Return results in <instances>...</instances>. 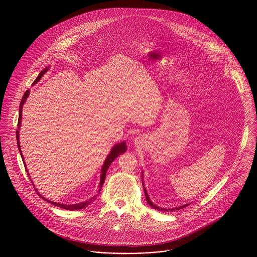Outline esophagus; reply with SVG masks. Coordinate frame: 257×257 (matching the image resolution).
<instances>
[{"label":"esophagus","instance_id":"esophagus-1","mask_svg":"<svg viewBox=\"0 0 257 257\" xmlns=\"http://www.w3.org/2000/svg\"><path fill=\"white\" fill-rule=\"evenodd\" d=\"M135 143H136L137 145H139L141 142H140V140H139V139H137V140H135Z\"/></svg>","mask_w":257,"mask_h":257}]
</instances>
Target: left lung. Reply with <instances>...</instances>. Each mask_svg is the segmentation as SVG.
<instances>
[{"instance_id":"obj_1","label":"left lung","mask_w":257,"mask_h":257,"mask_svg":"<svg viewBox=\"0 0 257 257\" xmlns=\"http://www.w3.org/2000/svg\"><path fill=\"white\" fill-rule=\"evenodd\" d=\"M144 174V173H143ZM144 178V177H143ZM143 180V179H142ZM143 185H145L144 184V180H143ZM144 188H145V186H144ZM145 194H146V198H147V204L149 205V206H151V208H153V209H155V210H158V211H164V212H173V211H177V210H180V209H183L185 207H187L189 204H186V205H183V206H181V207H176V208H172V209H164V208H160V207H158V206H156V205H154L151 201H150V199H149V197H148V194H147V189L145 188Z\"/></svg>"}]
</instances>
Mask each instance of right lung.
Returning a JSON list of instances; mask_svg holds the SVG:
<instances>
[{"mask_svg": "<svg viewBox=\"0 0 257 257\" xmlns=\"http://www.w3.org/2000/svg\"><path fill=\"white\" fill-rule=\"evenodd\" d=\"M48 69H49V68H48V67H46L45 69H43L40 73L38 74V76H37V79L35 80L34 84H37V82L42 78V76L47 72V70H48ZM29 95H30V90H27V91H26V93L24 94L23 98H22V101H21V104H20V110H19V121H18V125H19V127H18V131H17L18 147H19V150H20V152H21L22 159H23V161H24V162H25V159H24V155L22 154L21 146H20V142H19V140H20V132H19V130H20L21 122H22V111H23V107H24V104L26 103V101H27V99H28ZM125 150H126V146H125V143H124V142H122V143H120V144H116L115 146H113L112 148L110 149V154L107 156V158H106V160H105V162H104V164H103V167H102V169H101V180H100V185H99V186H100L99 194H100L101 188L103 187V184L105 182L106 173H107V171H108L109 166H110V164H111V162H112V161H113V160H114L118 155H120L121 153L125 152ZM24 164H25V163H24ZM28 175H29V173H28ZM29 177H30V175H29ZM30 178H31V177H30ZM36 190H37V189H36ZM37 194L39 195V193H38V192H37ZM39 197H41L43 200H45V201H47V202L51 203L52 205H55V206H57V207H59V208H62V209H65V210H69V211H76V210L78 211V210H81V209L86 208L87 206H89V205H90L94 200H96V197H97V196L92 197V198H91L90 200H88V201L81 202V203H78V204H73V205H67V204H60V203H56V202H51V201H49V200L45 199L44 197H42L41 195H39Z\"/></svg>", "mask_w": 257, "mask_h": 257, "instance_id": "add662e5", "label": "right lung"}]
</instances>
